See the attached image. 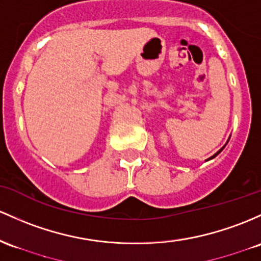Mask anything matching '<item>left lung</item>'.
<instances>
[{
    "mask_svg": "<svg viewBox=\"0 0 261 261\" xmlns=\"http://www.w3.org/2000/svg\"><path fill=\"white\" fill-rule=\"evenodd\" d=\"M227 144H228V141H227ZM227 144H225V145H227ZM225 145H224V146H223V147H222V148H220V150L218 151V152H217V153H214V154H213V156H212V157H210V159H208V160H207V161H210V160H212V159H214V157H216V156H218V154H219V153H220V152H222V151H223V148H224V147H225Z\"/></svg>",
    "mask_w": 261,
    "mask_h": 261,
    "instance_id": "1",
    "label": "left lung"
}]
</instances>
